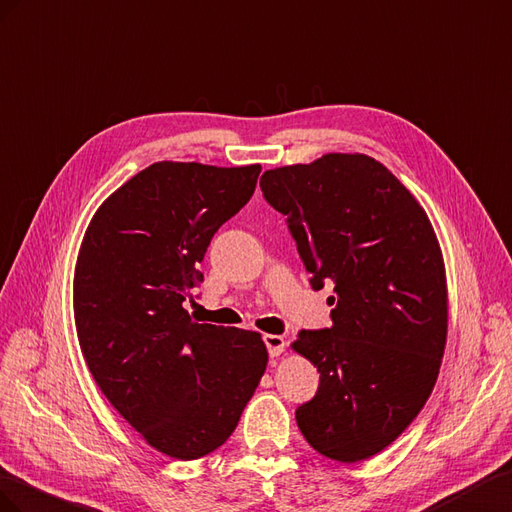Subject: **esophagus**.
<instances>
[{"instance_id": "esophagus-1", "label": "esophagus", "mask_w": 512, "mask_h": 512, "mask_svg": "<svg viewBox=\"0 0 512 512\" xmlns=\"http://www.w3.org/2000/svg\"><path fill=\"white\" fill-rule=\"evenodd\" d=\"M264 343L268 347L270 358L281 356L285 352V347H287V341L283 337H279V334H264Z\"/></svg>"}]
</instances>
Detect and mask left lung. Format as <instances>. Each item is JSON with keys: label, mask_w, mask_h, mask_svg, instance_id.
Returning <instances> with one entry per match:
<instances>
[{"label": "left lung", "mask_w": 512, "mask_h": 512, "mask_svg": "<svg viewBox=\"0 0 512 512\" xmlns=\"http://www.w3.org/2000/svg\"><path fill=\"white\" fill-rule=\"evenodd\" d=\"M261 193L285 216L311 287L334 283L332 326L300 330L294 349L319 371L296 422L319 455L356 463L418 416L444 356V261L412 193L364 154L270 169Z\"/></svg>", "instance_id": "1"}]
</instances>
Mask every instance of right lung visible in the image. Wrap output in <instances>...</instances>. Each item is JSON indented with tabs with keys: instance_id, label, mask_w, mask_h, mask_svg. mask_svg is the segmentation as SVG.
<instances>
[{
	"instance_id": "1",
	"label": "right lung",
	"mask_w": 512,
	"mask_h": 512,
	"mask_svg": "<svg viewBox=\"0 0 512 512\" xmlns=\"http://www.w3.org/2000/svg\"><path fill=\"white\" fill-rule=\"evenodd\" d=\"M259 171L154 163L102 203L81 244L75 321L87 369L126 422L173 459L223 446L266 371L257 332L197 324L182 306Z\"/></svg>"
}]
</instances>
